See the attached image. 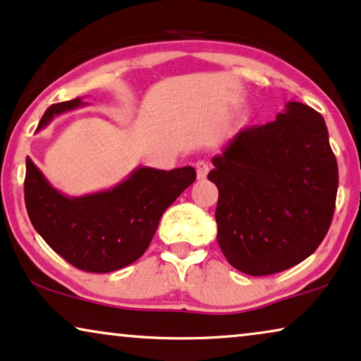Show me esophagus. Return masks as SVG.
Here are the masks:
<instances>
[{
  "mask_svg": "<svg viewBox=\"0 0 361 361\" xmlns=\"http://www.w3.org/2000/svg\"><path fill=\"white\" fill-rule=\"evenodd\" d=\"M195 172H197V179L204 180L209 174V164L205 161H199L195 162Z\"/></svg>",
  "mask_w": 361,
  "mask_h": 361,
  "instance_id": "esophagus-1",
  "label": "esophagus"
}]
</instances>
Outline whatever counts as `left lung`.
Listing matches in <instances>:
<instances>
[{"label": "left lung", "instance_id": "1", "mask_svg": "<svg viewBox=\"0 0 361 361\" xmlns=\"http://www.w3.org/2000/svg\"><path fill=\"white\" fill-rule=\"evenodd\" d=\"M217 242L243 274L264 277L300 264L329 232L338 166L322 114L287 102L277 119L245 128L212 159Z\"/></svg>", "mask_w": 361, "mask_h": 361}]
</instances>
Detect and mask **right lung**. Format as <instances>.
I'll list each match as a JSON object with an SVG mask.
<instances>
[{
  "instance_id": "add662e5",
  "label": "right lung",
  "mask_w": 361,
  "mask_h": 361,
  "mask_svg": "<svg viewBox=\"0 0 361 361\" xmlns=\"http://www.w3.org/2000/svg\"><path fill=\"white\" fill-rule=\"evenodd\" d=\"M79 106L81 97L48 107L36 130ZM194 180L195 169L189 166L172 171L137 167L112 189L68 197L26 157L25 202L32 227L56 254L84 272L107 274L147 250L164 210Z\"/></svg>"
}]
</instances>
